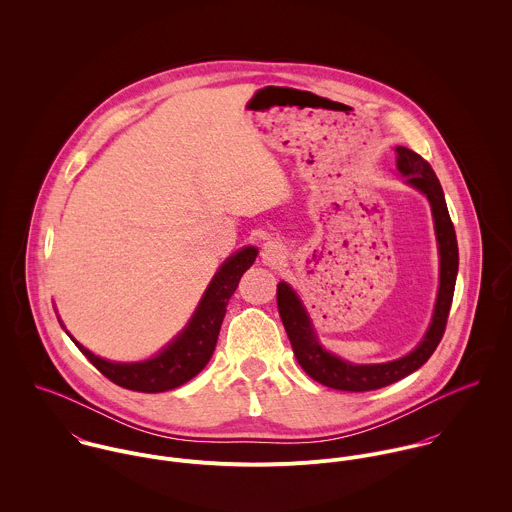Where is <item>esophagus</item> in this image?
<instances>
[{
	"instance_id": "obj_1",
	"label": "esophagus",
	"mask_w": 512,
	"mask_h": 512,
	"mask_svg": "<svg viewBox=\"0 0 512 512\" xmlns=\"http://www.w3.org/2000/svg\"><path fill=\"white\" fill-rule=\"evenodd\" d=\"M286 258V248L282 246V242H276V240H268L264 246H262V262L266 266H278L282 264Z\"/></svg>"
}]
</instances>
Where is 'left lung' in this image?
Wrapping results in <instances>:
<instances>
[{
	"label": "left lung",
	"instance_id": "left-lung-1",
	"mask_svg": "<svg viewBox=\"0 0 512 512\" xmlns=\"http://www.w3.org/2000/svg\"><path fill=\"white\" fill-rule=\"evenodd\" d=\"M396 167H398V173L406 177V183L410 187L418 189L422 195L428 197L432 207V217H434L436 240H438V299H436L432 323L424 339L418 343L414 351H410L408 355L396 361H388L380 365H355V363L343 361L341 357L329 353L319 343L311 317L303 301L299 299V295L293 292L292 286L286 282L278 284V311L286 327V333L290 337L297 363L313 380L335 390L366 392V390H376L392 382H398L400 378L418 370L434 355L445 331L453 290H455V280H457V268H459L455 228L449 219L443 189L439 185V179L432 165L416 151L398 146L396 147Z\"/></svg>",
	"mask_w": 512,
	"mask_h": 512
}]
</instances>
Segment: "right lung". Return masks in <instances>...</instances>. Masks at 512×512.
Listing matches in <instances>:
<instances>
[{
  "mask_svg": "<svg viewBox=\"0 0 512 512\" xmlns=\"http://www.w3.org/2000/svg\"><path fill=\"white\" fill-rule=\"evenodd\" d=\"M256 256H258V248L254 246H244L232 256H228L217 270V274L213 276L211 284L207 286L185 329L171 343H167L155 357L147 361H140V363L106 361L90 353L86 347H82L69 331L67 335L73 339L80 353L114 384L128 390L149 392V394L173 390L189 382L193 376H197L211 361L217 347L220 325L226 313L228 299L232 297V293L236 292L242 274L254 264ZM59 323L63 325L61 319Z\"/></svg>",
  "mask_w": 512,
  "mask_h": 512,
  "instance_id": "add662e5",
  "label": "right lung"
}]
</instances>
